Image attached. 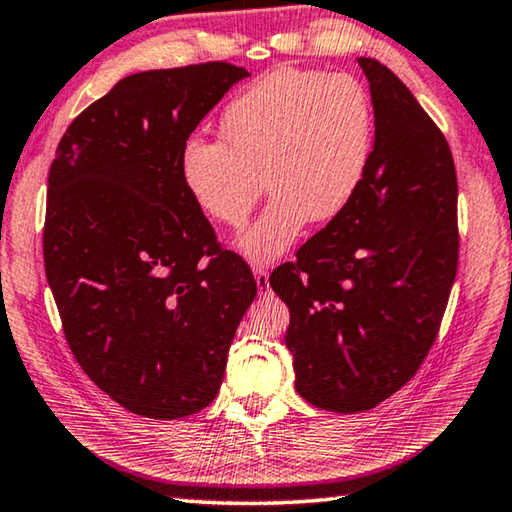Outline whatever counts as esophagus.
<instances>
[{
    "label": "esophagus",
    "mask_w": 512,
    "mask_h": 512,
    "mask_svg": "<svg viewBox=\"0 0 512 512\" xmlns=\"http://www.w3.org/2000/svg\"><path fill=\"white\" fill-rule=\"evenodd\" d=\"M254 279H256V285H258V294H263V297H267V294L272 292V288H270V272H267V267H256Z\"/></svg>",
    "instance_id": "obj_1"
}]
</instances>
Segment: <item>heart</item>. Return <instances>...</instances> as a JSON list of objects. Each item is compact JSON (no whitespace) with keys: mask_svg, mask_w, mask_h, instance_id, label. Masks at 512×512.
Returning <instances> with one entry per match:
<instances>
[{"mask_svg":"<svg viewBox=\"0 0 512 512\" xmlns=\"http://www.w3.org/2000/svg\"><path fill=\"white\" fill-rule=\"evenodd\" d=\"M371 146L373 105L360 80L279 69L227 105L220 141H184L179 177L197 209L227 227L245 224L267 182L270 204L236 240L249 263L267 265L310 220L330 222L348 209Z\"/></svg>","mask_w":512,"mask_h":512,"instance_id":"heart-1","label":"heart"}]
</instances>
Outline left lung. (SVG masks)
I'll return each mask as SVG.
<instances>
[{"label": "left lung", "mask_w": 512, "mask_h": 512, "mask_svg": "<svg viewBox=\"0 0 512 512\" xmlns=\"http://www.w3.org/2000/svg\"><path fill=\"white\" fill-rule=\"evenodd\" d=\"M357 65L375 123L362 184L297 261L270 276L290 308L294 387L335 414L373 409L414 378L459 263L450 146L391 69L375 58Z\"/></svg>", "instance_id": "obj_1"}]
</instances>
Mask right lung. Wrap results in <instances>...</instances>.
Instances as JSON below:
<instances>
[{
    "instance_id": "right-lung-1",
    "label": "right lung",
    "mask_w": 512,
    "mask_h": 512,
    "mask_svg": "<svg viewBox=\"0 0 512 512\" xmlns=\"http://www.w3.org/2000/svg\"><path fill=\"white\" fill-rule=\"evenodd\" d=\"M247 76L206 62L123 78L76 116L49 170L44 270L67 344L137 416L209 405L256 297L179 177L184 141Z\"/></svg>"
}]
</instances>
